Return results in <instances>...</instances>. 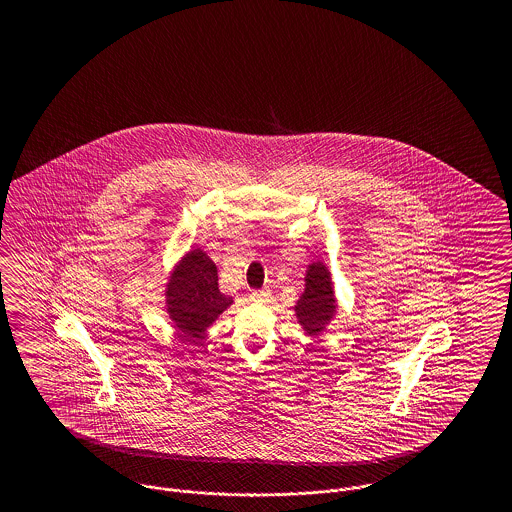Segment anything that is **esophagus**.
<instances>
[{"instance_id":"obj_1","label":"esophagus","mask_w":512,"mask_h":512,"mask_svg":"<svg viewBox=\"0 0 512 512\" xmlns=\"http://www.w3.org/2000/svg\"><path fill=\"white\" fill-rule=\"evenodd\" d=\"M268 295H270V290H259V292L249 293V299L255 303H263V301H267Z\"/></svg>"}]
</instances>
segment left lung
I'll return each instance as SVG.
<instances>
[{
	"label": "left lung",
	"instance_id": "obj_1",
	"mask_svg": "<svg viewBox=\"0 0 512 512\" xmlns=\"http://www.w3.org/2000/svg\"><path fill=\"white\" fill-rule=\"evenodd\" d=\"M295 317L303 332L311 338L320 336L338 313V299L328 267L322 261H313L305 272V290L297 299Z\"/></svg>",
	"mask_w": 512,
	"mask_h": 512
}]
</instances>
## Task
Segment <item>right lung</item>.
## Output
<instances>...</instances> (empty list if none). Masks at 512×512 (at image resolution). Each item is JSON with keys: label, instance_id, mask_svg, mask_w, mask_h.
<instances>
[{"label": "right lung", "instance_id": "add662e5", "mask_svg": "<svg viewBox=\"0 0 512 512\" xmlns=\"http://www.w3.org/2000/svg\"><path fill=\"white\" fill-rule=\"evenodd\" d=\"M232 303L219 290L217 265L199 247L174 265L165 284L167 315L184 338H201Z\"/></svg>", "mask_w": 512, "mask_h": 512}]
</instances>
